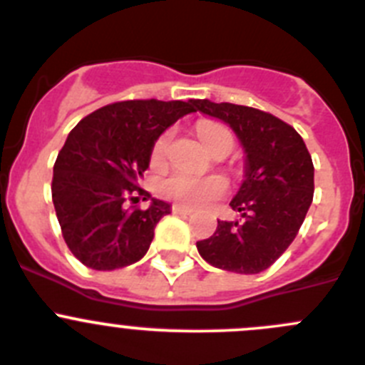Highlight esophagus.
Returning <instances> with one entry per match:
<instances>
[{"label": "esophagus", "instance_id": "34e87169", "mask_svg": "<svg viewBox=\"0 0 365 365\" xmlns=\"http://www.w3.org/2000/svg\"><path fill=\"white\" fill-rule=\"evenodd\" d=\"M172 212L173 214H185V215H190L193 212V208H190V206H185V205H172Z\"/></svg>", "mask_w": 365, "mask_h": 365}]
</instances>
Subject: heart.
<instances>
[{
	"instance_id": "heart-1",
	"label": "heart",
	"mask_w": 365,
	"mask_h": 365,
	"mask_svg": "<svg viewBox=\"0 0 365 365\" xmlns=\"http://www.w3.org/2000/svg\"><path fill=\"white\" fill-rule=\"evenodd\" d=\"M197 135L210 151H215L217 148L232 150V146H234V137H232L230 130L222 124H217V122L201 120L197 124ZM170 138H172V131L170 130L163 131L159 137L155 138L150 151L151 164L159 166V164L164 163ZM225 190H227V182L221 177H195L186 172H173L172 175H168L166 179L160 180L159 185V192L163 193L164 197L173 199V201L188 206L208 205V202L221 197Z\"/></svg>"
}]
</instances>
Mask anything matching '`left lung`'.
<instances>
[{
  "label": "left lung",
  "instance_id": "1",
  "mask_svg": "<svg viewBox=\"0 0 365 365\" xmlns=\"http://www.w3.org/2000/svg\"><path fill=\"white\" fill-rule=\"evenodd\" d=\"M205 115L227 122L247 153V173L232 210L240 221H217L208 240L197 241L202 259L237 274L269 269L294 241L314 193V166L298 131L248 106L193 100Z\"/></svg>",
  "mask_w": 365,
  "mask_h": 365
}]
</instances>
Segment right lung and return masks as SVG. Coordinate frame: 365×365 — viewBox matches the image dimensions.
I'll return each mask as SVG.
<instances>
[{"label": "right lung", "mask_w": 365, "mask_h": 365, "mask_svg": "<svg viewBox=\"0 0 365 365\" xmlns=\"http://www.w3.org/2000/svg\"><path fill=\"white\" fill-rule=\"evenodd\" d=\"M195 111L193 100H124L96 109L71 130L53 168V202L73 256L95 270L133 265L148 252L157 222L170 214L138 186L155 138Z\"/></svg>", "instance_id": "add662e5"}]
</instances>
